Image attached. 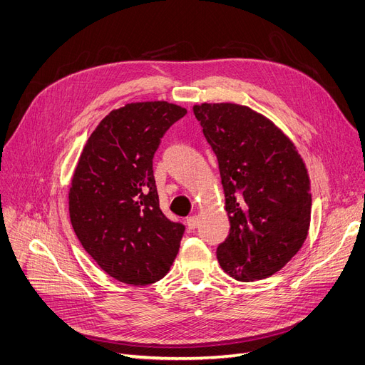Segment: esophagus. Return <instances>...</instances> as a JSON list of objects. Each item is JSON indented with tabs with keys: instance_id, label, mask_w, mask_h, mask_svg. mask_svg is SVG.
Wrapping results in <instances>:
<instances>
[{
	"instance_id": "obj_1",
	"label": "esophagus",
	"mask_w": 365,
	"mask_h": 365,
	"mask_svg": "<svg viewBox=\"0 0 365 365\" xmlns=\"http://www.w3.org/2000/svg\"><path fill=\"white\" fill-rule=\"evenodd\" d=\"M185 225H187V227L190 229V230H195V229L199 226V217H197V215H190V217H187Z\"/></svg>"
}]
</instances>
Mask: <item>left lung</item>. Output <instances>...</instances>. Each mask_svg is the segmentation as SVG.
Wrapping results in <instances>:
<instances>
[{
    "label": "left lung",
    "instance_id": "1",
    "mask_svg": "<svg viewBox=\"0 0 365 365\" xmlns=\"http://www.w3.org/2000/svg\"><path fill=\"white\" fill-rule=\"evenodd\" d=\"M217 155L230 222L217 259L240 282L267 279L292 259L310 226L307 169L280 128L233 103L193 108Z\"/></svg>",
    "mask_w": 365,
    "mask_h": 365
}]
</instances>
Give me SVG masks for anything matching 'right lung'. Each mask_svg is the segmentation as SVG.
Here are the masks:
<instances>
[{"instance_id":"right-lung-1","label":"right lung","mask_w":365,"mask_h":365,"mask_svg":"<svg viewBox=\"0 0 365 365\" xmlns=\"http://www.w3.org/2000/svg\"><path fill=\"white\" fill-rule=\"evenodd\" d=\"M185 113L168 101L112 110L86 140L73 175L71 226L97 265L123 283L158 282L178 255L185 227L160 210L153 158Z\"/></svg>"}]
</instances>
